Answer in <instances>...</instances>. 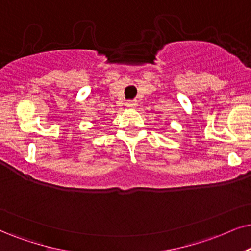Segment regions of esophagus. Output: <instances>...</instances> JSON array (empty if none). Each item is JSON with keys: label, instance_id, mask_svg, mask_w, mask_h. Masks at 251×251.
Masks as SVG:
<instances>
[{"label": "esophagus", "instance_id": "34e87169", "mask_svg": "<svg viewBox=\"0 0 251 251\" xmlns=\"http://www.w3.org/2000/svg\"><path fill=\"white\" fill-rule=\"evenodd\" d=\"M136 105H138V102H136L135 100H127V102H126V106L129 107V109H134V107H136Z\"/></svg>", "mask_w": 251, "mask_h": 251}]
</instances>
